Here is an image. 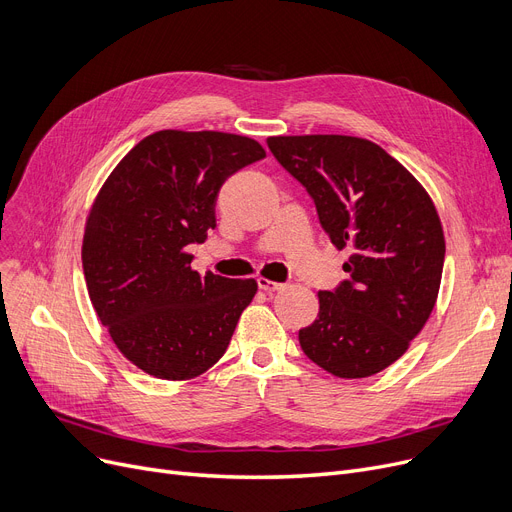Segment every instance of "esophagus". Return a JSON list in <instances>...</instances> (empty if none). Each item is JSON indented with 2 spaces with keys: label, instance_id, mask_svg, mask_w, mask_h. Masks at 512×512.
<instances>
[{
  "label": "esophagus",
  "instance_id": "esophagus-1",
  "mask_svg": "<svg viewBox=\"0 0 512 512\" xmlns=\"http://www.w3.org/2000/svg\"><path fill=\"white\" fill-rule=\"evenodd\" d=\"M258 287L264 289V291H277V289L283 287V283L271 281V279H266V277H258Z\"/></svg>",
  "mask_w": 512,
  "mask_h": 512
}]
</instances>
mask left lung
I'll return each mask as SVG.
<instances>
[{
    "instance_id": "obj_1",
    "label": "left lung",
    "mask_w": 512,
    "mask_h": 512,
    "mask_svg": "<svg viewBox=\"0 0 512 512\" xmlns=\"http://www.w3.org/2000/svg\"><path fill=\"white\" fill-rule=\"evenodd\" d=\"M273 156L314 200L348 279L319 291L300 329L304 354L342 379L396 362L425 327L440 291L446 241L425 187L377 143L350 135H279Z\"/></svg>"
}]
</instances>
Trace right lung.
Segmentation results:
<instances>
[{
	"mask_svg": "<svg viewBox=\"0 0 512 512\" xmlns=\"http://www.w3.org/2000/svg\"><path fill=\"white\" fill-rule=\"evenodd\" d=\"M264 156L243 135L156 131L97 193L81 254L87 291L116 348L143 373L185 381L225 354L258 283L202 277L187 246L216 227L223 183Z\"/></svg>",
	"mask_w": 512,
	"mask_h": 512,
	"instance_id": "1",
	"label": "right lung"
}]
</instances>
